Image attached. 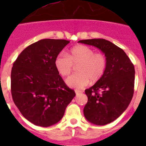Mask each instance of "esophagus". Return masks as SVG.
<instances>
[{
	"label": "esophagus",
	"instance_id": "esophagus-1",
	"mask_svg": "<svg viewBox=\"0 0 146 146\" xmlns=\"http://www.w3.org/2000/svg\"><path fill=\"white\" fill-rule=\"evenodd\" d=\"M81 91H77V90H76L75 91V94H76V96H78V95H80V94H81Z\"/></svg>",
	"mask_w": 146,
	"mask_h": 146
}]
</instances>
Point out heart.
<instances>
[{"instance_id": "1", "label": "heart", "mask_w": 146, "mask_h": 146, "mask_svg": "<svg viewBox=\"0 0 146 146\" xmlns=\"http://www.w3.org/2000/svg\"><path fill=\"white\" fill-rule=\"evenodd\" d=\"M77 67L78 73L68 77L67 86L72 88L82 89L90 83L96 82L104 75L107 68V58L102 53H96L91 47L77 45L70 50L68 55L60 53L55 59V66L63 77H67Z\"/></svg>"}]
</instances>
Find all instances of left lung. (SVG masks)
<instances>
[{"instance_id":"8db88e82","label":"left lung","mask_w":146,"mask_h":146,"mask_svg":"<svg viewBox=\"0 0 146 146\" xmlns=\"http://www.w3.org/2000/svg\"><path fill=\"white\" fill-rule=\"evenodd\" d=\"M78 42L97 47L107 58L103 77L85 91L88 102L83 113L86 119L94 124H108L126 110L132 99L135 67L124 51L108 40L93 38Z\"/></svg>"}]
</instances>
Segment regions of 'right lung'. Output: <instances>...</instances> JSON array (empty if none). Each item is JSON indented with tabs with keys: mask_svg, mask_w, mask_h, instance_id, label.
Segmentation results:
<instances>
[{
	"mask_svg": "<svg viewBox=\"0 0 146 146\" xmlns=\"http://www.w3.org/2000/svg\"><path fill=\"white\" fill-rule=\"evenodd\" d=\"M69 41L45 38L27 47L13 64L11 91L20 113L34 125L57 123L75 96L55 66V59Z\"/></svg>",
	"mask_w": 146,
	"mask_h": 146,
	"instance_id": "1",
	"label": "right lung"
}]
</instances>
